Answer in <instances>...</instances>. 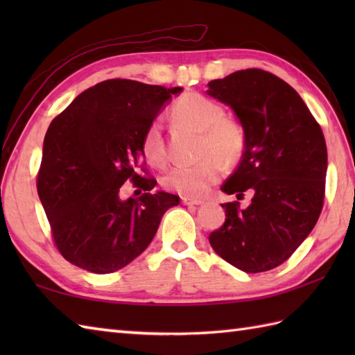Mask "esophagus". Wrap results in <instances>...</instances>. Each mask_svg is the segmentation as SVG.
Wrapping results in <instances>:
<instances>
[{"label":"esophagus","instance_id":"34e87169","mask_svg":"<svg viewBox=\"0 0 355 355\" xmlns=\"http://www.w3.org/2000/svg\"><path fill=\"white\" fill-rule=\"evenodd\" d=\"M182 202L186 206H200V205H202L201 200H193V198H187V197H183Z\"/></svg>","mask_w":355,"mask_h":355}]
</instances>
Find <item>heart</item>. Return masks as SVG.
<instances>
[{"label": "heart", "mask_w": 355, "mask_h": 355, "mask_svg": "<svg viewBox=\"0 0 355 355\" xmlns=\"http://www.w3.org/2000/svg\"><path fill=\"white\" fill-rule=\"evenodd\" d=\"M180 123L201 132L200 154L202 160L195 164H178L164 173L162 184L168 191L187 198H201L221 178L223 163H235L243 155L245 137L235 120L225 119L223 108L209 97L187 93L180 97L172 108ZM141 153L146 162L162 166L166 162V149L158 120L150 123L141 139Z\"/></svg>", "instance_id": "b5f03b06"}]
</instances>
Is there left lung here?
I'll use <instances>...</instances> for the list:
<instances>
[{
    "mask_svg": "<svg viewBox=\"0 0 355 355\" xmlns=\"http://www.w3.org/2000/svg\"><path fill=\"white\" fill-rule=\"evenodd\" d=\"M207 94L243 125L241 163L221 191L252 195L245 209L224 202L225 221L210 233L216 254L245 273L281 266L310 235L325 198L327 143L296 89L259 69L210 80Z\"/></svg>",
    "mask_w": 355,
    "mask_h": 355,
    "instance_id": "obj_1",
    "label": "left lung"
}]
</instances>
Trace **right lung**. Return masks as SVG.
Instances as JSON below:
<instances>
[{"label":"right lung","instance_id":"right-lung-1","mask_svg":"<svg viewBox=\"0 0 355 355\" xmlns=\"http://www.w3.org/2000/svg\"><path fill=\"white\" fill-rule=\"evenodd\" d=\"M182 89L103 80L51 120L36 186L53 241L73 266L97 275L123 268L150 244L166 210L180 202L178 195L149 192L157 182L146 177L141 139ZM128 179L147 192L120 200Z\"/></svg>","mask_w":355,"mask_h":355}]
</instances>
